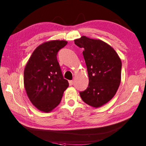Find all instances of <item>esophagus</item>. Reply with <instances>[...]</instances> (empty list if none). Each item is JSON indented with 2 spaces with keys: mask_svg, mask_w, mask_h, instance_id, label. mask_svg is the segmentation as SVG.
I'll list each match as a JSON object with an SVG mask.
<instances>
[{
  "mask_svg": "<svg viewBox=\"0 0 146 146\" xmlns=\"http://www.w3.org/2000/svg\"><path fill=\"white\" fill-rule=\"evenodd\" d=\"M69 85H70V86L73 85V83H74L73 80H69Z\"/></svg>",
  "mask_w": 146,
  "mask_h": 146,
  "instance_id": "obj_1",
  "label": "esophagus"
}]
</instances>
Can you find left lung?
<instances>
[{
	"label": "left lung",
	"mask_w": 146,
	"mask_h": 146,
	"mask_svg": "<svg viewBox=\"0 0 146 146\" xmlns=\"http://www.w3.org/2000/svg\"><path fill=\"white\" fill-rule=\"evenodd\" d=\"M82 52L89 78L88 86L79 94L89 106L98 108L116 94L121 82L122 63L118 54L104 41L82 36L74 40Z\"/></svg>",
	"instance_id": "obj_1"
}]
</instances>
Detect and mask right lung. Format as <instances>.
<instances>
[{
    "label": "right lung",
    "instance_id": "1",
    "mask_svg": "<svg viewBox=\"0 0 146 146\" xmlns=\"http://www.w3.org/2000/svg\"><path fill=\"white\" fill-rule=\"evenodd\" d=\"M67 44L52 40L40 44L33 52L24 69V86L31 103L44 112H50L60 103L69 86L58 62L57 54Z\"/></svg>",
    "mask_w": 146,
    "mask_h": 146
}]
</instances>
